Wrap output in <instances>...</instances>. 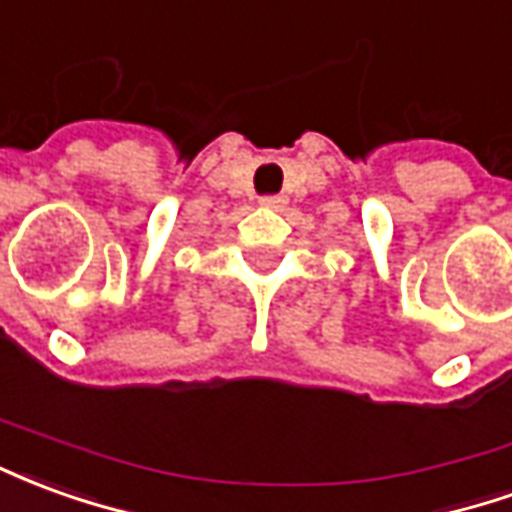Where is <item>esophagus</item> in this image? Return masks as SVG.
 <instances>
[{"label":"esophagus","mask_w":512,"mask_h":512,"mask_svg":"<svg viewBox=\"0 0 512 512\" xmlns=\"http://www.w3.org/2000/svg\"><path fill=\"white\" fill-rule=\"evenodd\" d=\"M282 197L279 194H266V197H260V205H266V208H282Z\"/></svg>","instance_id":"1"}]
</instances>
